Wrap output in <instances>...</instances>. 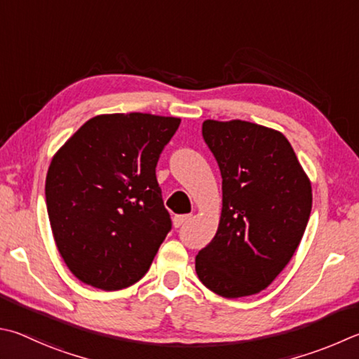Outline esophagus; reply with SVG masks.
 <instances>
[{"label":"esophagus","instance_id":"1","mask_svg":"<svg viewBox=\"0 0 359 359\" xmlns=\"http://www.w3.org/2000/svg\"><path fill=\"white\" fill-rule=\"evenodd\" d=\"M190 219V215H175V217L172 218V224L174 227H180L184 223H187V221Z\"/></svg>","mask_w":359,"mask_h":359}]
</instances>
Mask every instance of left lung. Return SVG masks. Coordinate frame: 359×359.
I'll use <instances>...</instances> for the list:
<instances>
[{"label": "left lung", "mask_w": 359, "mask_h": 359, "mask_svg": "<svg viewBox=\"0 0 359 359\" xmlns=\"http://www.w3.org/2000/svg\"><path fill=\"white\" fill-rule=\"evenodd\" d=\"M223 177L218 231L196 256L207 289L224 298L256 295L275 281L302 242L312 188L287 138L232 119L202 123Z\"/></svg>", "instance_id": "8db88e82"}]
</instances>
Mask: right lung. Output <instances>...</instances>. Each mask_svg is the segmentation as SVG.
<instances>
[{
	"mask_svg": "<svg viewBox=\"0 0 359 359\" xmlns=\"http://www.w3.org/2000/svg\"><path fill=\"white\" fill-rule=\"evenodd\" d=\"M179 117L99 114L51 158L45 198L64 264L81 283L107 292L146 275L171 218L155 177Z\"/></svg>",
	"mask_w": 359,
	"mask_h": 359,
	"instance_id": "right-lung-1",
	"label": "right lung"
}]
</instances>
